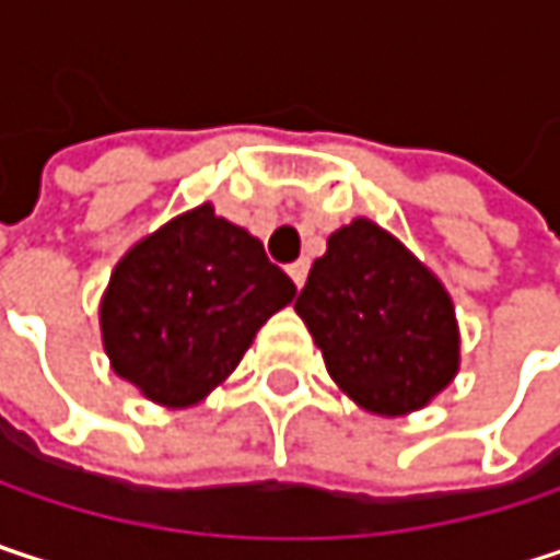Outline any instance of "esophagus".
<instances>
[{"label": "esophagus", "instance_id": "34e87169", "mask_svg": "<svg viewBox=\"0 0 560 560\" xmlns=\"http://www.w3.org/2000/svg\"><path fill=\"white\" fill-rule=\"evenodd\" d=\"M288 276H291V281L301 288L304 279H307V262H291V266H288Z\"/></svg>", "mask_w": 560, "mask_h": 560}]
</instances>
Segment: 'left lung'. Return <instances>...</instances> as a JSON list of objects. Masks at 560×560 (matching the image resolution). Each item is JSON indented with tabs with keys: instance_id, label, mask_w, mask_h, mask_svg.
I'll return each instance as SVG.
<instances>
[{
	"instance_id": "8db88e82",
	"label": "left lung",
	"mask_w": 560,
	"mask_h": 560,
	"mask_svg": "<svg viewBox=\"0 0 560 560\" xmlns=\"http://www.w3.org/2000/svg\"><path fill=\"white\" fill-rule=\"evenodd\" d=\"M294 311L330 380L373 415L418 411L457 376L460 334L451 294L373 220L330 233Z\"/></svg>"
}]
</instances>
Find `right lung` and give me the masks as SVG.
Wrapping results in <instances>:
<instances>
[{"mask_svg":"<svg viewBox=\"0 0 560 560\" xmlns=\"http://www.w3.org/2000/svg\"><path fill=\"white\" fill-rule=\"evenodd\" d=\"M291 298L294 281L262 243L200 203L119 259L100 304L103 347L145 398L187 408L240 366Z\"/></svg>","mask_w":560,"mask_h":560,"instance_id":"add662e5","label":"right lung"}]
</instances>
